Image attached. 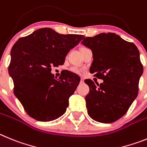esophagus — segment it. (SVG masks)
<instances>
[{
    "label": "esophagus",
    "instance_id": "esophagus-1",
    "mask_svg": "<svg viewBox=\"0 0 147 147\" xmlns=\"http://www.w3.org/2000/svg\"><path fill=\"white\" fill-rule=\"evenodd\" d=\"M83 81H84V80H83V78H82L81 80H80V83H83Z\"/></svg>",
    "mask_w": 147,
    "mask_h": 147
}]
</instances>
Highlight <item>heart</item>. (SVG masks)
Segmentation results:
<instances>
[{
  "mask_svg": "<svg viewBox=\"0 0 147 147\" xmlns=\"http://www.w3.org/2000/svg\"><path fill=\"white\" fill-rule=\"evenodd\" d=\"M73 71H74V72H78V70H77L76 69H73Z\"/></svg>",
  "mask_w": 147,
  "mask_h": 147,
  "instance_id": "1",
  "label": "heart"
}]
</instances>
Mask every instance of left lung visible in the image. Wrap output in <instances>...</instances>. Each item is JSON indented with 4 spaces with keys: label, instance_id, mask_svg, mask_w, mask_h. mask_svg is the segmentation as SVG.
Instances as JSON below:
<instances>
[{
    "label": "left lung",
    "instance_id": "left-lung-1",
    "mask_svg": "<svg viewBox=\"0 0 147 147\" xmlns=\"http://www.w3.org/2000/svg\"><path fill=\"white\" fill-rule=\"evenodd\" d=\"M82 44L92 51L93 61L89 72L103 83L89 87L86 96L88 116L101 123H111L122 117L138 96L143 74L140 53L136 45L113 33L83 37Z\"/></svg>",
    "mask_w": 147,
    "mask_h": 147
}]
</instances>
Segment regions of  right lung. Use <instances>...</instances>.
<instances>
[{
	"label": "right lung",
	"mask_w": 147,
	"mask_h": 147,
	"mask_svg": "<svg viewBox=\"0 0 147 147\" xmlns=\"http://www.w3.org/2000/svg\"><path fill=\"white\" fill-rule=\"evenodd\" d=\"M83 38L43 28L19 39L11 48L9 74L14 82V95L34 119L53 121L66 112L80 78L66 71L55 79L51 68L64 64L69 51Z\"/></svg>",
	"instance_id": "1"
}]
</instances>
